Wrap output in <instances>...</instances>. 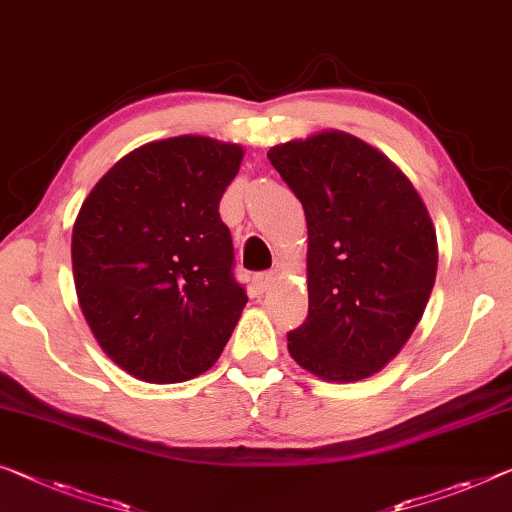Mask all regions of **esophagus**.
<instances>
[{
	"label": "esophagus",
	"instance_id": "obj_1",
	"mask_svg": "<svg viewBox=\"0 0 512 512\" xmlns=\"http://www.w3.org/2000/svg\"><path fill=\"white\" fill-rule=\"evenodd\" d=\"M274 281H277V274H274L272 270L270 272H258L254 277V286L258 293H267L274 286Z\"/></svg>",
	"mask_w": 512,
	"mask_h": 512
}]
</instances>
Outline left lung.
Segmentation results:
<instances>
[{"label":"left lung","instance_id":"left-lung-1","mask_svg":"<svg viewBox=\"0 0 512 512\" xmlns=\"http://www.w3.org/2000/svg\"><path fill=\"white\" fill-rule=\"evenodd\" d=\"M267 157L309 229V316L288 334L290 357L322 380H364L403 350L426 311L432 219L403 171L348 132L286 141Z\"/></svg>","mask_w":512,"mask_h":512}]
</instances>
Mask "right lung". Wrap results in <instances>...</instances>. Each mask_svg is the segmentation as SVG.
I'll return each instance as SVG.
<instances>
[{
    "mask_svg": "<svg viewBox=\"0 0 512 512\" xmlns=\"http://www.w3.org/2000/svg\"><path fill=\"white\" fill-rule=\"evenodd\" d=\"M242 146L183 135L121 157L73 226L77 300L107 357L137 380L185 382L215 364L247 304L219 201Z\"/></svg>",
    "mask_w": 512,
    "mask_h": 512,
    "instance_id": "right-lung-1",
    "label": "right lung"
}]
</instances>
